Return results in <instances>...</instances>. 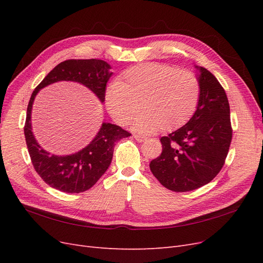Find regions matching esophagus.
Here are the masks:
<instances>
[{"instance_id":"34e87169","label":"esophagus","mask_w":263,"mask_h":263,"mask_svg":"<svg viewBox=\"0 0 263 263\" xmlns=\"http://www.w3.org/2000/svg\"><path fill=\"white\" fill-rule=\"evenodd\" d=\"M133 137H134L135 139H136L137 141H139V142H144V141L147 140V137L142 136V135H139V134H134Z\"/></svg>"}]
</instances>
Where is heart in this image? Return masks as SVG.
Listing matches in <instances>:
<instances>
[{"mask_svg": "<svg viewBox=\"0 0 263 263\" xmlns=\"http://www.w3.org/2000/svg\"><path fill=\"white\" fill-rule=\"evenodd\" d=\"M200 82L186 70L163 63H141L125 71L121 80L109 86L106 106L119 124L136 115L134 128L139 133L172 130L184 125L195 112Z\"/></svg>", "mask_w": 263, "mask_h": 263, "instance_id": "1", "label": "heart"}]
</instances>
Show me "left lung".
Segmentation results:
<instances>
[{
    "mask_svg": "<svg viewBox=\"0 0 263 263\" xmlns=\"http://www.w3.org/2000/svg\"><path fill=\"white\" fill-rule=\"evenodd\" d=\"M194 67L201 87L195 113L181 128L161 137L162 153L149 164L157 180L174 192L210 183L224 165L232 141L225 90L208 69Z\"/></svg>",
    "mask_w": 263,
    "mask_h": 263,
    "instance_id": "obj_1",
    "label": "left lung"
}]
</instances>
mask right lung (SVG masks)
<instances>
[{"mask_svg": "<svg viewBox=\"0 0 263 263\" xmlns=\"http://www.w3.org/2000/svg\"><path fill=\"white\" fill-rule=\"evenodd\" d=\"M112 67L104 60H66L55 66L37 85L28 103L24 134L36 172L49 186L65 193H80L91 189L106 172L112 162L115 144L132 134L121 127L102 123L89 145L74 154L58 156L45 150L36 140L31 128V110L37 93L60 81L78 82L92 91L101 103L105 100L106 83L113 76Z\"/></svg>", "mask_w": 263, "mask_h": 263, "instance_id": "add662e5", "label": "right lung"}]
</instances>
